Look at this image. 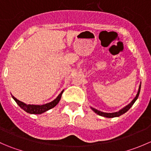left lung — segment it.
Listing matches in <instances>:
<instances>
[{
    "label": "left lung",
    "mask_w": 151,
    "mask_h": 151,
    "mask_svg": "<svg viewBox=\"0 0 151 151\" xmlns=\"http://www.w3.org/2000/svg\"><path fill=\"white\" fill-rule=\"evenodd\" d=\"M140 88H141V83H140V84H139V89H138V91H137V93L136 96L134 97V99L132 100V101H131V102L129 103V104L126 105V106H124V107L122 108L121 109H120V110L118 111V112H101V111H100V110H98V109H95V108L92 107V106H91V109H92V110L94 112H96L97 115H100V116L104 117V118H115V117L121 116V115H122L123 114H124L125 112H127V111L129 110V109H130L131 107H132V105L134 104V102L137 101V99H138V97H139V92H140Z\"/></svg>",
    "instance_id": "left-lung-1"
}]
</instances>
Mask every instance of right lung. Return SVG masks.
Returning <instances> with one entry per match:
<instances>
[{
	"label": "right lung",
	"instance_id": "1",
	"mask_svg": "<svg viewBox=\"0 0 151 151\" xmlns=\"http://www.w3.org/2000/svg\"><path fill=\"white\" fill-rule=\"evenodd\" d=\"M63 92V90L60 92V93L57 96V98L53 100L51 102L47 103L45 104L42 105H34V104H26L25 103L22 102V101H20L19 100L17 99L14 96L12 95L13 99L16 101V103L23 109L24 111H25L26 112L30 114H36V115H39V114L44 113V112H47L49 109H52V108L55 107L58 102L60 101V99H61L62 93Z\"/></svg>",
	"mask_w": 151,
	"mask_h": 151
}]
</instances>
